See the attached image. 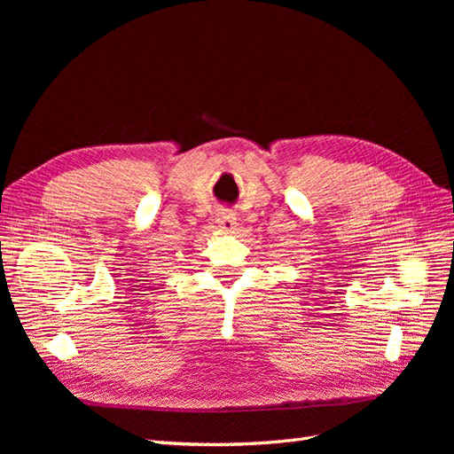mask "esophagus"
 Segmentation results:
<instances>
[{
	"label": "esophagus",
	"mask_w": 454,
	"mask_h": 454,
	"mask_svg": "<svg viewBox=\"0 0 454 454\" xmlns=\"http://www.w3.org/2000/svg\"><path fill=\"white\" fill-rule=\"evenodd\" d=\"M217 227L222 232H225V235H231V232H235L237 229V217L232 212L229 210H223L217 214Z\"/></svg>",
	"instance_id": "esophagus-1"
}]
</instances>
